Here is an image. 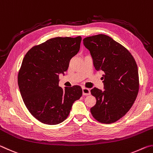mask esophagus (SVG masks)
<instances>
[{
    "label": "esophagus",
    "mask_w": 153,
    "mask_h": 153,
    "mask_svg": "<svg viewBox=\"0 0 153 153\" xmlns=\"http://www.w3.org/2000/svg\"><path fill=\"white\" fill-rule=\"evenodd\" d=\"M82 93L83 95H89L90 94V90L86 88H82Z\"/></svg>",
    "instance_id": "34e87169"
}]
</instances>
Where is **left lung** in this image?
Here are the masks:
<instances>
[{"instance_id": "1", "label": "left lung", "mask_w": 153, "mask_h": 153, "mask_svg": "<svg viewBox=\"0 0 153 153\" xmlns=\"http://www.w3.org/2000/svg\"><path fill=\"white\" fill-rule=\"evenodd\" d=\"M83 43L90 51L95 69L103 74L104 90H91L97 103L90 111L100 123L115 122L128 113L138 95L139 77L136 61L124 46L107 35L89 36Z\"/></svg>"}]
</instances>
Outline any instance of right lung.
Masks as SVG:
<instances>
[{
  "mask_svg": "<svg viewBox=\"0 0 153 153\" xmlns=\"http://www.w3.org/2000/svg\"><path fill=\"white\" fill-rule=\"evenodd\" d=\"M81 36L56 37L32 47L25 55L18 74V86L25 105L38 121L56 125L68 117L82 95V88L59 86L71 59L79 51Z\"/></svg>",
  "mask_w": 153,
  "mask_h": 153,
  "instance_id": "right-lung-1",
  "label": "right lung"
}]
</instances>
